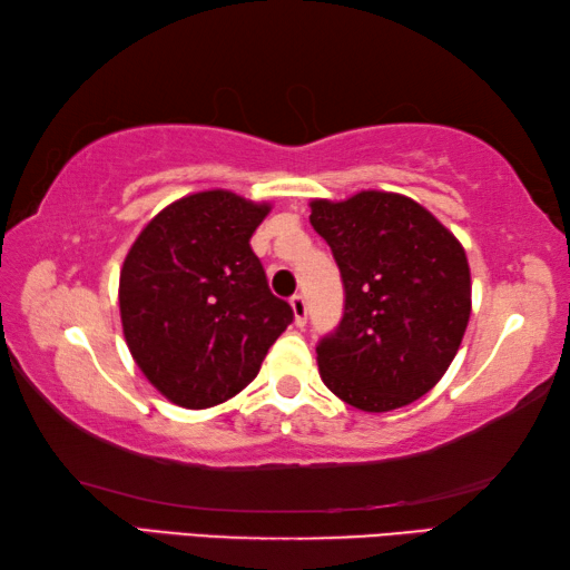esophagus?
I'll return each instance as SVG.
<instances>
[{"mask_svg": "<svg viewBox=\"0 0 570 570\" xmlns=\"http://www.w3.org/2000/svg\"><path fill=\"white\" fill-rule=\"evenodd\" d=\"M292 312H294V324L304 326L306 324V298L302 294L292 296Z\"/></svg>", "mask_w": 570, "mask_h": 570, "instance_id": "obj_1", "label": "esophagus"}]
</instances>
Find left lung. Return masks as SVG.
<instances>
[{
    "instance_id": "obj_1",
    "label": "left lung",
    "mask_w": 570,
    "mask_h": 570,
    "mask_svg": "<svg viewBox=\"0 0 570 570\" xmlns=\"http://www.w3.org/2000/svg\"><path fill=\"white\" fill-rule=\"evenodd\" d=\"M312 226L344 282V316L316 344L326 387L364 412L428 394L448 372L470 320L465 248L400 193L312 200Z\"/></svg>"
}]
</instances>
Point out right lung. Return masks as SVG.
<instances>
[{"instance_id": "obj_1", "label": "right lung", "mask_w": 570, "mask_h": 570, "mask_svg": "<svg viewBox=\"0 0 570 570\" xmlns=\"http://www.w3.org/2000/svg\"><path fill=\"white\" fill-rule=\"evenodd\" d=\"M272 206L200 190L160 210L120 272V320L135 364L178 407L234 397L294 322L268 292L250 236Z\"/></svg>"}]
</instances>
